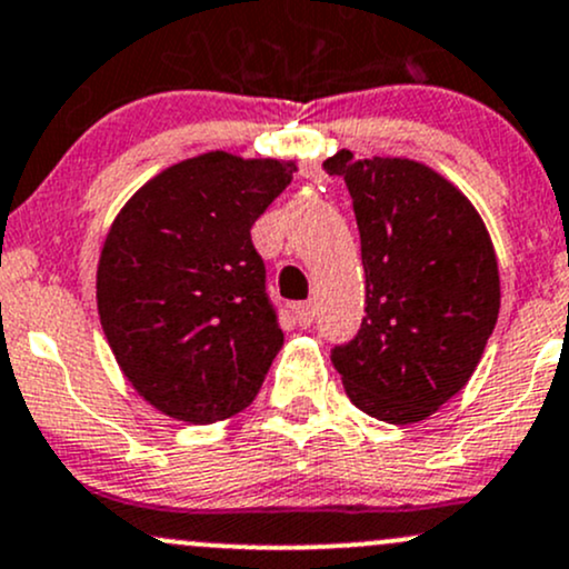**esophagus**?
Here are the masks:
<instances>
[{"label": "esophagus", "instance_id": "1", "mask_svg": "<svg viewBox=\"0 0 569 569\" xmlns=\"http://www.w3.org/2000/svg\"><path fill=\"white\" fill-rule=\"evenodd\" d=\"M295 318H297L299 327H310V323H313V318H316L313 302H299V305H295Z\"/></svg>", "mask_w": 569, "mask_h": 569}]
</instances>
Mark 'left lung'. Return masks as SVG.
<instances>
[{
  "mask_svg": "<svg viewBox=\"0 0 569 569\" xmlns=\"http://www.w3.org/2000/svg\"><path fill=\"white\" fill-rule=\"evenodd\" d=\"M353 199L367 316L332 351L346 395L386 423H418L476 372L499 316V267L476 204L402 156L323 161Z\"/></svg>",
  "mask_w": 569,
  "mask_h": 569,
  "instance_id": "obj_1",
  "label": "left lung"
}]
</instances>
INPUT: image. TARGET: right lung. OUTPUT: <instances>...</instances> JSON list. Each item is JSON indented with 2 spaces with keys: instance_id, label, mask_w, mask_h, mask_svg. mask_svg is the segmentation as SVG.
Instances as JSON below:
<instances>
[{
  "instance_id": "add662e5",
  "label": "right lung",
  "mask_w": 569,
  "mask_h": 569,
  "mask_svg": "<svg viewBox=\"0 0 569 569\" xmlns=\"http://www.w3.org/2000/svg\"><path fill=\"white\" fill-rule=\"evenodd\" d=\"M297 161L208 151L178 161L112 218L97 310L132 389L159 413L216 423L246 410L283 346L251 242Z\"/></svg>"
}]
</instances>
